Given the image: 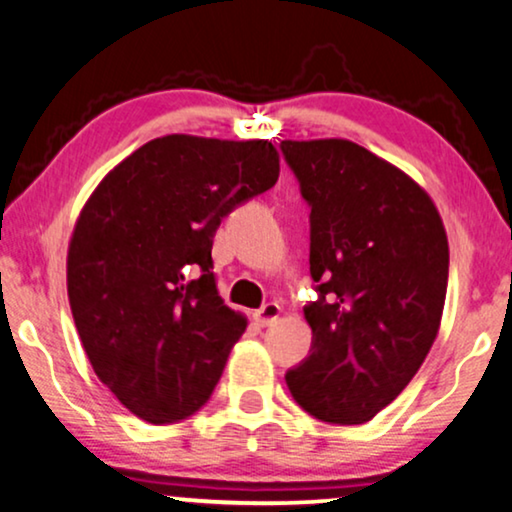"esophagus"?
<instances>
[{
	"label": "esophagus",
	"mask_w": 512,
	"mask_h": 512,
	"mask_svg": "<svg viewBox=\"0 0 512 512\" xmlns=\"http://www.w3.org/2000/svg\"><path fill=\"white\" fill-rule=\"evenodd\" d=\"M281 316V307L277 302H268V305H263L258 311H254V321L261 325V328H268V325L277 323V318Z\"/></svg>",
	"instance_id": "1"
}]
</instances>
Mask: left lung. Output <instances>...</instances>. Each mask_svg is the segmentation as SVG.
I'll use <instances>...</instances> for the list:
<instances>
[{
  "mask_svg": "<svg viewBox=\"0 0 512 512\" xmlns=\"http://www.w3.org/2000/svg\"><path fill=\"white\" fill-rule=\"evenodd\" d=\"M311 205L305 307L311 353L286 374L295 402L332 425H362L425 362L448 291V235L425 189L346 138L281 140Z\"/></svg>",
  "mask_w": 512,
  "mask_h": 512,
  "instance_id": "left-lung-1",
  "label": "left lung"
}]
</instances>
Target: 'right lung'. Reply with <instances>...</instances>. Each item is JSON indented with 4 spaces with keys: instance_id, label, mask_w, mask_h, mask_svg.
Returning <instances> with one entry per match:
<instances>
[{
    "instance_id": "add662e5",
    "label": "right lung",
    "mask_w": 512,
    "mask_h": 512,
    "mask_svg": "<svg viewBox=\"0 0 512 512\" xmlns=\"http://www.w3.org/2000/svg\"><path fill=\"white\" fill-rule=\"evenodd\" d=\"M279 177L270 140L170 133L120 161L73 226L66 291L99 381L166 425L210 399L247 316L221 300L212 238Z\"/></svg>"
}]
</instances>
